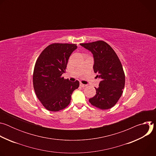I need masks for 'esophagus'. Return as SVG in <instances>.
Masks as SVG:
<instances>
[{"mask_svg": "<svg viewBox=\"0 0 156 156\" xmlns=\"http://www.w3.org/2000/svg\"><path fill=\"white\" fill-rule=\"evenodd\" d=\"M87 85H86V84H82V83H80V86H81V87H86Z\"/></svg>", "mask_w": 156, "mask_h": 156, "instance_id": "obj_1", "label": "esophagus"}]
</instances>
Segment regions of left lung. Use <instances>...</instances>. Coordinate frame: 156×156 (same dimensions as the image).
<instances>
[{
	"label": "left lung",
	"mask_w": 156,
	"mask_h": 156,
	"mask_svg": "<svg viewBox=\"0 0 156 156\" xmlns=\"http://www.w3.org/2000/svg\"><path fill=\"white\" fill-rule=\"evenodd\" d=\"M80 45L90 51L94 57L93 69L101 79L96 94L89 101L102 110L114 107L120 98L125 86V76L120 59L114 50L103 41L81 43Z\"/></svg>",
	"instance_id": "obj_1"
}]
</instances>
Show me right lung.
Here are the masks:
<instances>
[{
	"instance_id": "add662e5",
	"label": "right lung",
	"mask_w": 156,
	"mask_h": 156,
	"mask_svg": "<svg viewBox=\"0 0 156 156\" xmlns=\"http://www.w3.org/2000/svg\"><path fill=\"white\" fill-rule=\"evenodd\" d=\"M76 48L75 44L54 43L42 51L36 62L34 90L42 105L49 111L57 112L67 107L72 94L79 87L78 81L71 82L62 76Z\"/></svg>"
}]
</instances>
